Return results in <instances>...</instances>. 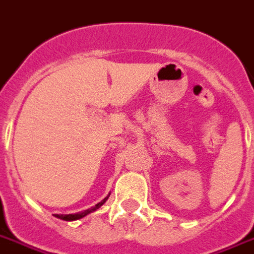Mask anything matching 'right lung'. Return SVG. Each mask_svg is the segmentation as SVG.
Returning a JSON list of instances; mask_svg holds the SVG:
<instances>
[{"instance_id":"1","label":"right lung","mask_w":254,"mask_h":254,"mask_svg":"<svg viewBox=\"0 0 254 254\" xmlns=\"http://www.w3.org/2000/svg\"><path fill=\"white\" fill-rule=\"evenodd\" d=\"M108 199V197H106V198L103 199L102 202H99V203H96V205L94 206V207H91V209H87L84 210V211H80V213H77V214H67V215H60V214H56L55 216H57L59 219H63V220H77V219H80V218H83V216H86L87 214L92 213V211H95L96 209H99L100 206L104 203V202Z\"/></svg>"}]
</instances>
